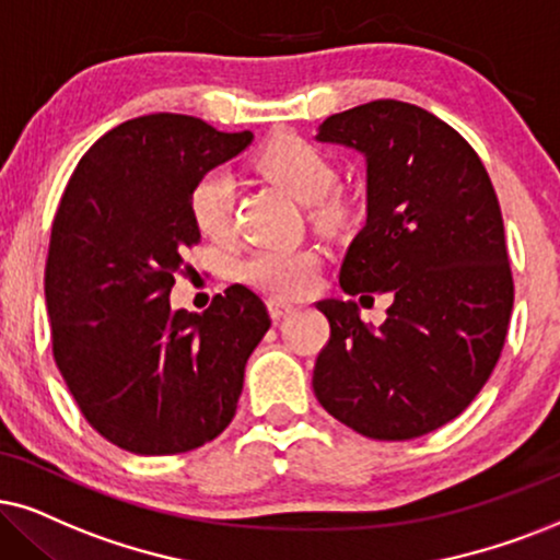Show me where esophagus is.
Here are the masks:
<instances>
[{
	"mask_svg": "<svg viewBox=\"0 0 560 560\" xmlns=\"http://www.w3.org/2000/svg\"><path fill=\"white\" fill-rule=\"evenodd\" d=\"M268 313H271L273 320H281V317L294 313V304L281 302V300H268Z\"/></svg>",
	"mask_w": 560,
	"mask_h": 560,
	"instance_id": "34e87169",
	"label": "esophagus"
}]
</instances>
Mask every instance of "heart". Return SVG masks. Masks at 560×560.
<instances>
[{"mask_svg": "<svg viewBox=\"0 0 560 560\" xmlns=\"http://www.w3.org/2000/svg\"><path fill=\"white\" fill-rule=\"evenodd\" d=\"M256 167L304 203H315L336 186V167L328 154L313 141L281 133L258 152ZM190 219L201 235L222 240L232 230L235 211V180L224 167L203 173L188 196ZM320 256L313 247H268L243 260L240 273L247 284L273 296H302L315 287Z\"/></svg>", "mask_w": 560, "mask_h": 560, "instance_id": "1", "label": "heart"}]
</instances>
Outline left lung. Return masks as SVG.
I'll use <instances>...</instances> for the list:
<instances>
[{
	"mask_svg": "<svg viewBox=\"0 0 560 560\" xmlns=\"http://www.w3.org/2000/svg\"><path fill=\"white\" fill-rule=\"evenodd\" d=\"M315 139L366 160V224L341 289L393 304L372 328L353 300L317 302L330 338L313 390L359 434L423 436L476 400L504 349L514 281L497 190L468 141L419 105H357L325 118Z\"/></svg>",
	"mask_w": 560,
	"mask_h": 560,
	"instance_id": "obj_1",
	"label": "left lung"
}]
</instances>
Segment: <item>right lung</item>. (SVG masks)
<instances>
[{"label": "right lung", "mask_w": 560, "mask_h": 560, "mask_svg": "<svg viewBox=\"0 0 560 560\" xmlns=\"http://www.w3.org/2000/svg\"><path fill=\"white\" fill-rule=\"evenodd\" d=\"M250 141L180 113L139 116L103 133L63 188L46 260L54 359L90 427L133 455L222 434L271 328L243 284L201 315L170 310L183 253L201 240L190 188Z\"/></svg>", "instance_id": "1"}]
</instances>
